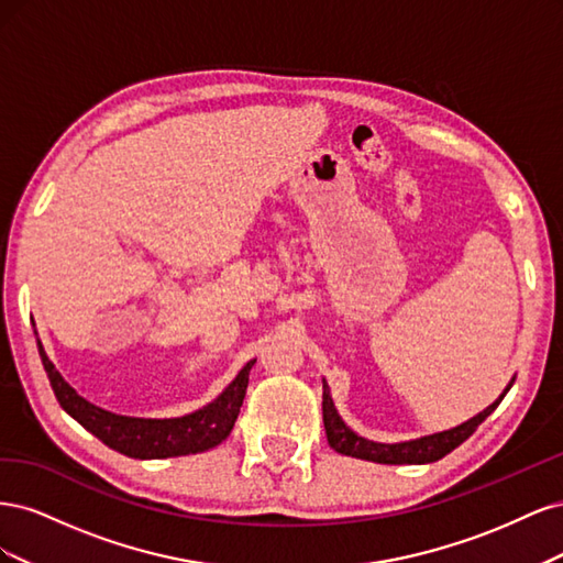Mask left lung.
Returning a JSON list of instances; mask_svg holds the SVG:
<instances>
[{
    "mask_svg": "<svg viewBox=\"0 0 563 563\" xmlns=\"http://www.w3.org/2000/svg\"><path fill=\"white\" fill-rule=\"evenodd\" d=\"M515 385V376L509 380V385L503 389V395L486 406L482 413H476L467 422L457 424V428L444 430V432H434L420 439H408V441H397V444H383V441H373L362 434H356L352 428H347L345 420L340 418L338 408L331 397V387L323 380V395H321V411H323V428H327V439L333 451L350 455V457H360L368 460V463H380V465H428L437 463V460L451 453L463 444L465 439L474 434V430L496 411L498 404L505 399L509 387Z\"/></svg>",
    "mask_w": 563,
    "mask_h": 563,
    "instance_id": "8db88e82",
    "label": "left lung"
}]
</instances>
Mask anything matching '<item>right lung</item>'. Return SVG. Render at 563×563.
I'll return each instance as SVG.
<instances>
[{
    "instance_id": "add662e5",
    "label": "right lung",
    "mask_w": 563,
    "mask_h": 563,
    "mask_svg": "<svg viewBox=\"0 0 563 563\" xmlns=\"http://www.w3.org/2000/svg\"><path fill=\"white\" fill-rule=\"evenodd\" d=\"M37 347L48 383L54 387V395L63 411L73 416L84 430H89L112 451L139 460L203 453L218 446L220 441H225L234 428L236 416H240L242 401L246 397L249 373L255 364V360L246 362L234 380L213 401L192 413L180 418H133L106 411V408L77 395V389L60 376V371L48 360L40 338Z\"/></svg>"
}]
</instances>
